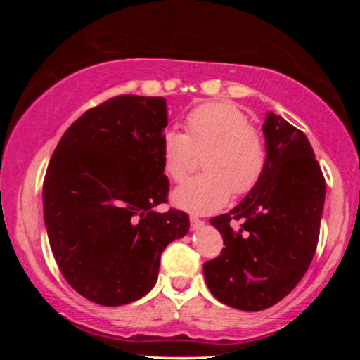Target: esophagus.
<instances>
[{"instance_id": "1", "label": "esophagus", "mask_w": 360, "mask_h": 360, "mask_svg": "<svg viewBox=\"0 0 360 360\" xmlns=\"http://www.w3.org/2000/svg\"><path fill=\"white\" fill-rule=\"evenodd\" d=\"M203 221H200L198 217H195V216H191V229L192 230H198V229H202L203 227Z\"/></svg>"}]
</instances>
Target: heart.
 <instances>
[{"label":"heart","mask_w":360,"mask_h":360,"mask_svg":"<svg viewBox=\"0 0 360 360\" xmlns=\"http://www.w3.org/2000/svg\"><path fill=\"white\" fill-rule=\"evenodd\" d=\"M187 135L168 130L162 141L163 168L176 182L191 173L195 154L205 173L174 188L172 202L193 214H210L227 205L230 195H246L259 184L266 168L262 133L246 114L229 103L195 108L186 122Z\"/></svg>","instance_id":"b5f03b06"}]
</instances>
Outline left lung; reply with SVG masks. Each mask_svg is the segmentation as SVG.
Returning a JSON list of instances; mask_svg holds the SVG:
<instances>
[{
    "label": "left lung",
    "mask_w": 360,
    "mask_h": 360,
    "mask_svg": "<svg viewBox=\"0 0 360 360\" xmlns=\"http://www.w3.org/2000/svg\"><path fill=\"white\" fill-rule=\"evenodd\" d=\"M262 131L265 173L233 210L211 219L225 248L203 265L211 294L243 311L270 308L300 283L318 246L326 200L324 176L304 133L273 112ZM235 220L240 228L231 227Z\"/></svg>",
    "instance_id": "left-lung-1"
}]
</instances>
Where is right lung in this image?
I'll list each match as a JSON object with an SVG mask.
<instances>
[{
    "instance_id": "right-lung-1",
    "label": "right lung",
    "mask_w": 360,
    "mask_h": 360,
    "mask_svg": "<svg viewBox=\"0 0 360 360\" xmlns=\"http://www.w3.org/2000/svg\"><path fill=\"white\" fill-rule=\"evenodd\" d=\"M162 96L120 95L89 109L53 150L42 187L44 224L60 271L87 300L119 307L154 288L160 255L188 216L167 202Z\"/></svg>"
}]
</instances>
